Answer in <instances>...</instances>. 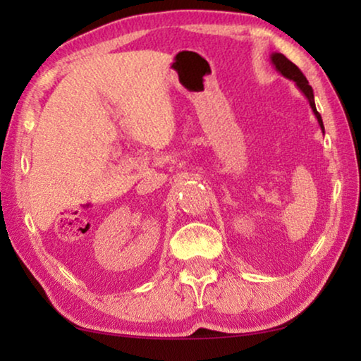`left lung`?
I'll return each instance as SVG.
<instances>
[{
    "label": "left lung",
    "mask_w": 361,
    "mask_h": 361,
    "mask_svg": "<svg viewBox=\"0 0 361 361\" xmlns=\"http://www.w3.org/2000/svg\"><path fill=\"white\" fill-rule=\"evenodd\" d=\"M272 63L276 65V68H277L280 73H282V75H283L285 78L293 79V81H295V82L298 84V87L302 90L304 95L307 97L310 106H312L314 113H315V116H317V119H319V124H320V127L323 129L322 116H320L319 111H317V108H315L312 87H310V85H309V81H307V79H305V76L302 75V71L299 70L295 63L290 62V60L286 59V57L283 56V54H274V56H272Z\"/></svg>",
    "instance_id": "obj_1"
}]
</instances>
